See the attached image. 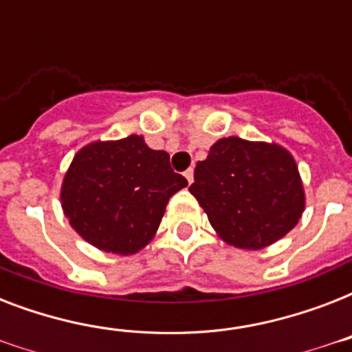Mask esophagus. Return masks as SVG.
<instances>
[{"label": "esophagus", "mask_w": 352, "mask_h": 352, "mask_svg": "<svg viewBox=\"0 0 352 352\" xmlns=\"http://www.w3.org/2000/svg\"><path fill=\"white\" fill-rule=\"evenodd\" d=\"M184 177H186L188 184H192V182H193V170H192V168H188V170L184 171Z\"/></svg>", "instance_id": "1"}]
</instances>
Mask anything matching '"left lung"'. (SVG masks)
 Instances as JSON below:
<instances>
[{
	"label": "left lung",
	"mask_w": 352,
	"mask_h": 352,
	"mask_svg": "<svg viewBox=\"0 0 352 352\" xmlns=\"http://www.w3.org/2000/svg\"><path fill=\"white\" fill-rule=\"evenodd\" d=\"M192 195L215 232L237 248L259 250L300 221L305 195L294 159L276 144L221 138L193 171Z\"/></svg>",
	"instance_id": "obj_1"
}]
</instances>
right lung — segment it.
I'll list each match as a JSON object with an SVG mask.
<instances>
[{
    "label": "right lung",
    "mask_w": 352,
    "mask_h": 352,
    "mask_svg": "<svg viewBox=\"0 0 352 352\" xmlns=\"http://www.w3.org/2000/svg\"><path fill=\"white\" fill-rule=\"evenodd\" d=\"M188 181L175 173L166 151L131 135L93 142L74 155L62 186V208L87 243L113 254L148 245L164 208Z\"/></svg>",
    "instance_id": "obj_1"
}]
</instances>
